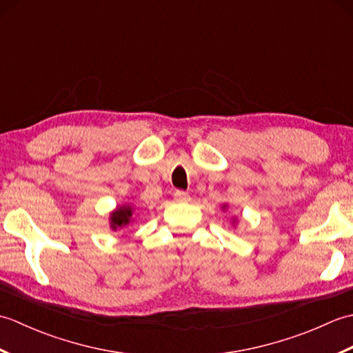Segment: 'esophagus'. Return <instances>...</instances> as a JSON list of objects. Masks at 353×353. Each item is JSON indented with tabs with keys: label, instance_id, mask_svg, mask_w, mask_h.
<instances>
[{
	"label": "esophagus",
	"instance_id": "34e87169",
	"mask_svg": "<svg viewBox=\"0 0 353 353\" xmlns=\"http://www.w3.org/2000/svg\"><path fill=\"white\" fill-rule=\"evenodd\" d=\"M174 199H176L177 201H183V203H186V201H190V200H191L190 194H188V192H185V191H181V190L174 191Z\"/></svg>",
	"mask_w": 353,
	"mask_h": 353
}]
</instances>
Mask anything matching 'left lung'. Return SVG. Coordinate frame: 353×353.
I'll return each instance as SVG.
<instances>
[{
  "instance_id": "1",
  "label": "left lung",
  "mask_w": 353,
  "mask_h": 353,
  "mask_svg": "<svg viewBox=\"0 0 353 353\" xmlns=\"http://www.w3.org/2000/svg\"><path fill=\"white\" fill-rule=\"evenodd\" d=\"M228 208V205H223V209H226ZM236 223V219H232V224H235Z\"/></svg>"
}]
</instances>
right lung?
Returning <instances> with one entry per match:
<instances>
[{
	"instance_id": "right-lung-1",
	"label": "right lung",
	"mask_w": 353,
	"mask_h": 353,
	"mask_svg": "<svg viewBox=\"0 0 353 353\" xmlns=\"http://www.w3.org/2000/svg\"><path fill=\"white\" fill-rule=\"evenodd\" d=\"M137 211L132 203H124L117 206L114 211L109 215V226L112 230H119V229H125L130 226V223L134 220L133 214Z\"/></svg>"
}]
</instances>
